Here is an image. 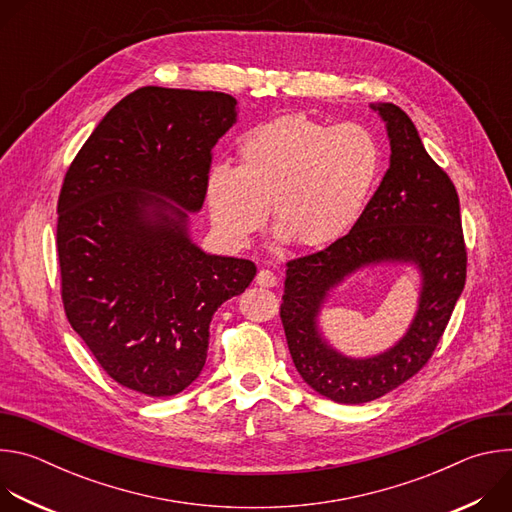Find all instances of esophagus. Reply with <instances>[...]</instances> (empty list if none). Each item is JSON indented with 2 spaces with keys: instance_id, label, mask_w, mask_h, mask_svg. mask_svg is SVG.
<instances>
[{
  "instance_id": "esophagus-1",
  "label": "esophagus",
  "mask_w": 512,
  "mask_h": 512,
  "mask_svg": "<svg viewBox=\"0 0 512 512\" xmlns=\"http://www.w3.org/2000/svg\"><path fill=\"white\" fill-rule=\"evenodd\" d=\"M255 281H257L261 287H273V285L277 283V277H275V273H273V271H269V269H261V271L257 273Z\"/></svg>"
}]
</instances>
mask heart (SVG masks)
Returning a JSON list of instances; mask_svg holds the SVG:
<instances>
[{"label": "heart", "mask_w": 512, "mask_h": 512, "mask_svg": "<svg viewBox=\"0 0 512 512\" xmlns=\"http://www.w3.org/2000/svg\"><path fill=\"white\" fill-rule=\"evenodd\" d=\"M379 170L381 150L369 129L283 115L241 139L237 168H210L206 202L214 229L233 247L249 243L269 206L277 241L322 249L354 227Z\"/></svg>", "instance_id": "heart-1"}]
</instances>
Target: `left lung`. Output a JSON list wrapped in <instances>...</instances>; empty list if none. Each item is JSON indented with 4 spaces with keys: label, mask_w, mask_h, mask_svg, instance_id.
Returning a JSON list of instances; mask_svg holds the SVG:
<instances>
[{
    "label": "left lung",
    "mask_w": 512,
    "mask_h": 512,
    "mask_svg": "<svg viewBox=\"0 0 512 512\" xmlns=\"http://www.w3.org/2000/svg\"><path fill=\"white\" fill-rule=\"evenodd\" d=\"M391 143L389 170L348 235L294 259L285 269L281 322L302 379L346 405L369 403L417 375L440 342L466 283L460 200L450 176L425 152L403 109L371 105ZM379 262L413 264L422 275L418 312L408 332L381 355L352 359L319 332L329 291L352 272Z\"/></svg>",
    "instance_id": "obj_1"
}]
</instances>
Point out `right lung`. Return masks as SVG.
Segmentation results:
<instances>
[{
    "label": "right lung",
    "mask_w": 512,
    "mask_h": 512,
    "mask_svg": "<svg viewBox=\"0 0 512 512\" xmlns=\"http://www.w3.org/2000/svg\"><path fill=\"white\" fill-rule=\"evenodd\" d=\"M237 123L227 93L141 87L72 160L58 196L66 318L119 385L170 397L198 379L208 328L257 267L190 239L212 148Z\"/></svg>",
    "instance_id": "add662e5"
}]
</instances>
